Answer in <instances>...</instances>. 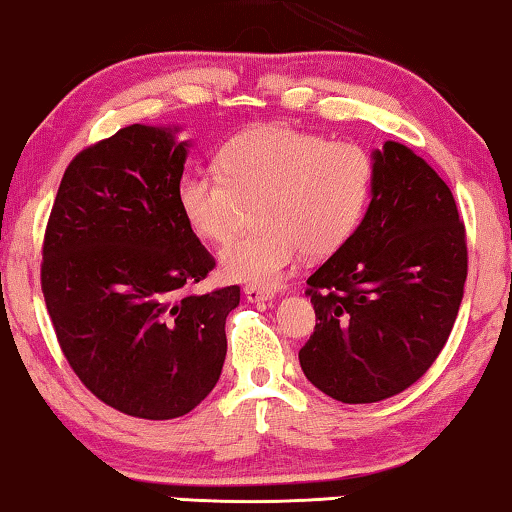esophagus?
<instances>
[{
    "label": "esophagus",
    "mask_w": 512,
    "mask_h": 512,
    "mask_svg": "<svg viewBox=\"0 0 512 512\" xmlns=\"http://www.w3.org/2000/svg\"><path fill=\"white\" fill-rule=\"evenodd\" d=\"M244 298H247V302H268L274 298V295L270 291H265V288L247 286L244 288Z\"/></svg>",
    "instance_id": "esophagus-1"
}]
</instances>
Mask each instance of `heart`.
Masks as SVG:
<instances>
[{
    "label": "heart",
    "instance_id": "1",
    "mask_svg": "<svg viewBox=\"0 0 512 512\" xmlns=\"http://www.w3.org/2000/svg\"><path fill=\"white\" fill-rule=\"evenodd\" d=\"M372 187V161L353 143H325L314 133L265 124L221 147L217 173L189 170L177 182V207L196 238L226 242L242 205L261 231L219 254L228 281L272 288L298 263L330 256L351 238Z\"/></svg>",
    "mask_w": 512,
    "mask_h": 512
}]
</instances>
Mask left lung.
<instances>
[{"mask_svg":"<svg viewBox=\"0 0 512 512\" xmlns=\"http://www.w3.org/2000/svg\"><path fill=\"white\" fill-rule=\"evenodd\" d=\"M360 226L307 279L316 328L300 367L325 395L372 404L432 367L464 298L466 238L455 198L411 147L372 152Z\"/></svg>","mask_w":512,"mask_h":512,"instance_id":"left-lung-1","label":"left lung"}]
</instances>
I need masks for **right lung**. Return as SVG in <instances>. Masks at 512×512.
I'll list each match as a JSON object with an SVG mask.
<instances>
[{
	"mask_svg": "<svg viewBox=\"0 0 512 512\" xmlns=\"http://www.w3.org/2000/svg\"><path fill=\"white\" fill-rule=\"evenodd\" d=\"M131 124L71 161L43 242L41 286L59 346L101 402L170 420L210 395L240 286L184 293L214 258L177 207L191 140Z\"/></svg>",
	"mask_w": 512,
	"mask_h": 512,
	"instance_id": "1",
	"label": "right lung"
}]
</instances>
